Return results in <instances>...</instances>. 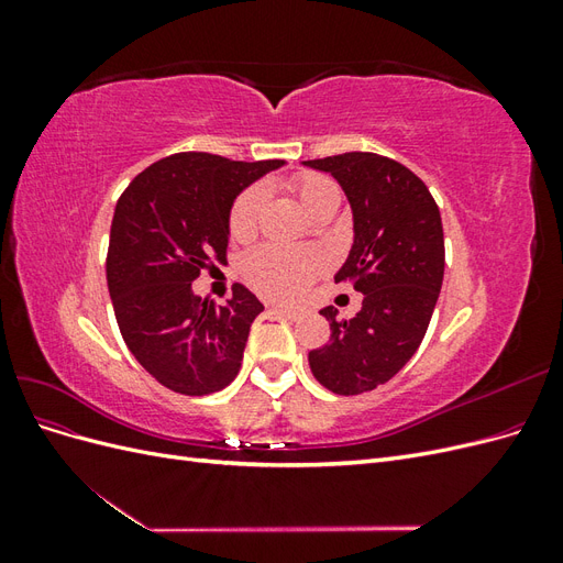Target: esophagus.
<instances>
[{"instance_id":"34e87169","label":"esophagus","mask_w":563,"mask_h":563,"mask_svg":"<svg viewBox=\"0 0 563 563\" xmlns=\"http://www.w3.org/2000/svg\"><path fill=\"white\" fill-rule=\"evenodd\" d=\"M272 308L279 310L282 314H286V317L291 319V321H298V319H302V317H305V310H300V308H291V305H284V302H272Z\"/></svg>"}]
</instances>
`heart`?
Instances as JSON below:
<instances>
[{
    "mask_svg": "<svg viewBox=\"0 0 563 563\" xmlns=\"http://www.w3.org/2000/svg\"><path fill=\"white\" fill-rule=\"evenodd\" d=\"M294 190L302 209L314 213L323 203H338V187L323 176H300L294 183ZM265 203V190L253 185L240 195L230 211V234L234 240H249L258 225V216ZM319 261L312 253L284 251L277 246H261L244 258V277L261 294L275 298L298 296L310 279L317 275Z\"/></svg>",
    "mask_w": 563,
    "mask_h": 563,
    "instance_id": "1",
    "label": "heart"
}]
</instances>
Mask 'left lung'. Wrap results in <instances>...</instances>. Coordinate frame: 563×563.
Masks as SVG:
<instances>
[{
  "label": "left lung",
  "mask_w": 563,
  "mask_h": 563,
  "mask_svg": "<svg viewBox=\"0 0 563 563\" xmlns=\"http://www.w3.org/2000/svg\"><path fill=\"white\" fill-rule=\"evenodd\" d=\"M331 174L350 201L354 242L335 282L364 296L352 319L331 305L329 343L308 354L314 378L335 395H362L395 378L420 347L444 282V230L428 185L373 152L302 162Z\"/></svg>",
  "instance_id": "8db88e82"
}]
</instances>
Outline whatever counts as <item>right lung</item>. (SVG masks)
Masks as SVG:
<instances>
[{
	"mask_svg": "<svg viewBox=\"0 0 563 563\" xmlns=\"http://www.w3.org/2000/svg\"><path fill=\"white\" fill-rule=\"evenodd\" d=\"M282 166L178 152L147 166L117 201L106 269L119 331L150 376L178 395H211L242 368L263 302L234 284L216 305L192 282L213 255L225 261L236 195Z\"/></svg>",
	"mask_w": 563,
	"mask_h": 563,
	"instance_id": "1",
	"label": "right lung"
}]
</instances>
